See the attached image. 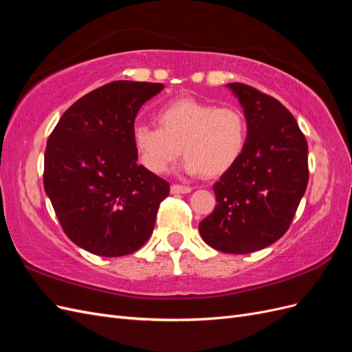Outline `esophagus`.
<instances>
[{"mask_svg":"<svg viewBox=\"0 0 352 352\" xmlns=\"http://www.w3.org/2000/svg\"><path fill=\"white\" fill-rule=\"evenodd\" d=\"M192 190V188L190 186H185V185H179V184H173L172 186H170V192L172 194H188Z\"/></svg>","mask_w":352,"mask_h":352,"instance_id":"esophagus-1","label":"esophagus"}]
</instances>
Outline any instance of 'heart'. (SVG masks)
<instances>
[{
    "label": "heart",
    "mask_w": 352,
    "mask_h": 352,
    "mask_svg": "<svg viewBox=\"0 0 352 352\" xmlns=\"http://www.w3.org/2000/svg\"><path fill=\"white\" fill-rule=\"evenodd\" d=\"M158 127L136 123L132 142L141 163L153 173L168 172L180 153L188 173L216 177L238 163L248 141V122L235 105L179 98L155 113Z\"/></svg>",
    "instance_id": "b5f03b06"
}]
</instances>
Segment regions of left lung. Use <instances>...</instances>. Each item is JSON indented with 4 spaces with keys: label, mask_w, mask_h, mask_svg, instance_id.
Here are the masks:
<instances>
[{
    "label": "left lung",
    "mask_w": 352,
    "mask_h": 352,
    "mask_svg": "<svg viewBox=\"0 0 352 352\" xmlns=\"http://www.w3.org/2000/svg\"><path fill=\"white\" fill-rule=\"evenodd\" d=\"M248 122L247 146L212 189L216 208L201 238L228 254L269 247L289 229L308 184V145L282 102L245 83H229Z\"/></svg>",
    "instance_id": "8db88e82"
}]
</instances>
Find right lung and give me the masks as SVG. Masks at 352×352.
Instances as JSON below:
<instances>
[{
	"mask_svg": "<svg viewBox=\"0 0 352 352\" xmlns=\"http://www.w3.org/2000/svg\"><path fill=\"white\" fill-rule=\"evenodd\" d=\"M162 83L116 80L83 95L47 141L44 188L67 238L101 257L144 247L167 180L138 163L132 129Z\"/></svg>",
	"mask_w": 352,
	"mask_h": 352,
	"instance_id": "1",
	"label": "right lung"
}]
</instances>
